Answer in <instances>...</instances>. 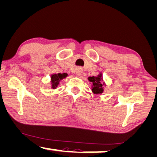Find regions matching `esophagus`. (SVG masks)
<instances>
[{
  "label": "esophagus",
  "mask_w": 157,
  "mask_h": 157,
  "mask_svg": "<svg viewBox=\"0 0 157 157\" xmlns=\"http://www.w3.org/2000/svg\"><path fill=\"white\" fill-rule=\"evenodd\" d=\"M82 68H80V67H78V68H77L75 69V73L76 74L78 75H81L82 73Z\"/></svg>",
  "instance_id": "1"
}]
</instances>
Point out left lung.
<instances>
[{
	"label": "left lung",
	"mask_w": 157,
	"mask_h": 157,
	"mask_svg": "<svg viewBox=\"0 0 157 157\" xmlns=\"http://www.w3.org/2000/svg\"><path fill=\"white\" fill-rule=\"evenodd\" d=\"M88 80L92 82V91L95 94H102L103 92V85L102 83V74L98 75L97 77H89Z\"/></svg>",
	"instance_id": "1"
}]
</instances>
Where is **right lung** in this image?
<instances>
[{
	"instance_id": "1",
	"label": "right lung",
	"mask_w": 157,
	"mask_h": 157,
	"mask_svg": "<svg viewBox=\"0 0 157 157\" xmlns=\"http://www.w3.org/2000/svg\"><path fill=\"white\" fill-rule=\"evenodd\" d=\"M66 73H58V74H53L51 75V83H52V88L56 89L57 86L59 85V82L63 78H66Z\"/></svg>"
}]
</instances>
